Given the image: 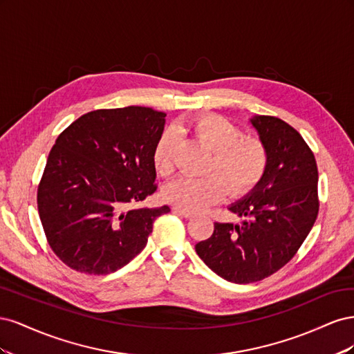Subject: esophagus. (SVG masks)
Here are the masks:
<instances>
[{
	"mask_svg": "<svg viewBox=\"0 0 354 354\" xmlns=\"http://www.w3.org/2000/svg\"><path fill=\"white\" fill-rule=\"evenodd\" d=\"M173 211H174L176 214H178V216H181V217H185V218H192V217H194V212H190V211H186V209H183V208H178V207H173Z\"/></svg>",
	"mask_w": 354,
	"mask_h": 354,
	"instance_id": "esophagus-1",
	"label": "esophagus"
}]
</instances>
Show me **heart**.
Here are the masks:
<instances>
[{
    "label": "heart",
    "instance_id": "b5f03b06",
    "mask_svg": "<svg viewBox=\"0 0 354 354\" xmlns=\"http://www.w3.org/2000/svg\"><path fill=\"white\" fill-rule=\"evenodd\" d=\"M189 130L212 151L205 167L208 176L181 177L169 183L164 190L168 202L186 211H201L218 202L226 190L229 196L239 198L259 185L269 165V153L261 140L246 137L238 125L214 113L194 118ZM176 146L177 131L168 128L153 149L159 174L173 173Z\"/></svg>",
    "mask_w": 354,
    "mask_h": 354
}]
</instances>
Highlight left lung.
<instances>
[{"mask_svg":"<svg viewBox=\"0 0 354 354\" xmlns=\"http://www.w3.org/2000/svg\"><path fill=\"white\" fill-rule=\"evenodd\" d=\"M251 122L269 165L251 194L229 208L245 220L241 226L214 223L211 236L195 246L214 273L233 283H252L282 269L319 212L317 165L301 134L276 116H255Z\"/></svg>","mask_w":354,"mask_h":354,"instance_id":"obj_1","label":"left lung"}]
</instances>
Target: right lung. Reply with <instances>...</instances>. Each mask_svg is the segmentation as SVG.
I'll list each match as a JSON object with an SVG mask.
<instances>
[{"label":"right lung","mask_w":354,"mask_h":354,"mask_svg":"<svg viewBox=\"0 0 354 354\" xmlns=\"http://www.w3.org/2000/svg\"><path fill=\"white\" fill-rule=\"evenodd\" d=\"M165 116L142 106L97 109L57 137L37 203L50 248L71 269L97 276L121 269L169 212L136 208L158 187L153 149Z\"/></svg>","instance_id":"right-lung-1"}]
</instances>
